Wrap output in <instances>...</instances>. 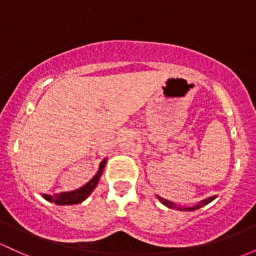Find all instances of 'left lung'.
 Masks as SVG:
<instances>
[{
    "instance_id": "obj_1",
    "label": "left lung",
    "mask_w": 256,
    "mask_h": 256,
    "mask_svg": "<svg viewBox=\"0 0 256 256\" xmlns=\"http://www.w3.org/2000/svg\"><path fill=\"white\" fill-rule=\"evenodd\" d=\"M159 198V200L162 202V204H164V206H166L168 208H171V209H178V210H182V212H193V210H196V209H199V208H202L203 206H206L208 203H210V202L212 200H214V199L216 198V196H210V198H206V199H204V200H202L200 203L199 204H196V206H190V208H182V206H176L175 204L174 203H171V202H169V200H166V199H164V198H160V196H158Z\"/></svg>"
}]
</instances>
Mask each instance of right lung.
<instances>
[{"mask_svg": "<svg viewBox=\"0 0 256 256\" xmlns=\"http://www.w3.org/2000/svg\"><path fill=\"white\" fill-rule=\"evenodd\" d=\"M106 159L100 162V169H98L97 174L94 175V178H92L90 182H87L85 186L78 188V190H76L60 193V194H54V196L44 194V198L48 202H54V203L58 204V206H72V204L81 203V202L85 200L87 196L91 194L92 190L96 188L98 181H100V178L102 176L103 169H104V166H106Z\"/></svg>", "mask_w": 256, "mask_h": 256, "instance_id": "right-lung-1", "label": "right lung"}]
</instances>
